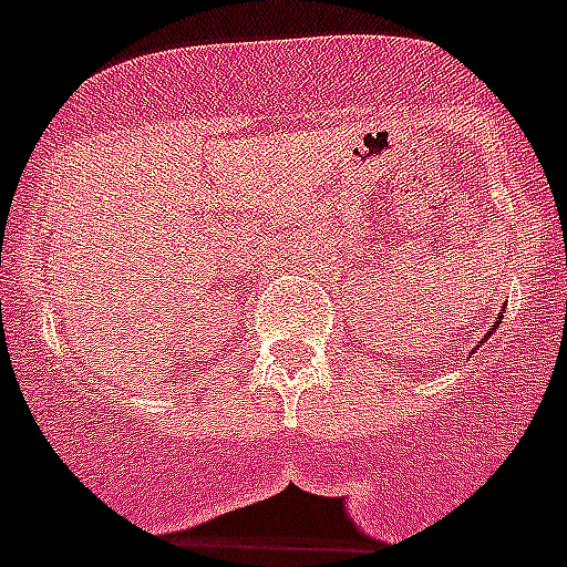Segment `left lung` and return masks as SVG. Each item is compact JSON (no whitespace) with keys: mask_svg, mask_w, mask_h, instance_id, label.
<instances>
[{"mask_svg":"<svg viewBox=\"0 0 567 567\" xmlns=\"http://www.w3.org/2000/svg\"><path fill=\"white\" fill-rule=\"evenodd\" d=\"M491 334V332H488ZM488 334H485V338H483V343H485V340H488ZM474 352H477V349H474Z\"/></svg>","mask_w":567,"mask_h":567,"instance_id":"1","label":"left lung"}]
</instances>
